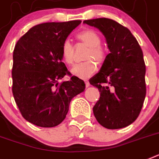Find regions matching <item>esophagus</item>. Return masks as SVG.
Returning <instances> with one entry per match:
<instances>
[{"label": "esophagus", "mask_w": 159, "mask_h": 159, "mask_svg": "<svg viewBox=\"0 0 159 159\" xmlns=\"http://www.w3.org/2000/svg\"><path fill=\"white\" fill-rule=\"evenodd\" d=\"M85 84H86V87H89L90 86V84H89V81L88 80H85Z\"/></svg>", "instance_id": "obj_1"}]
</instances>
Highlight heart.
<instances>
[{"label": "heart", "instance_id": "1", "mask_svg": "<svg viewBox=\"0 0 159 159\" xmlns=\"http://www.w3.org/2000/svg\"><path fill=\"white\" fill-rule=\"evenodd\" d=\"M77 37L80 40L84 43L90 48V50L86 55V58L93 57L98 63H102L106 58V53L103 48H101L100 35L95 31L91 29H85L78 34ZM61 54L63 59L67 64H72L74 61V48L69 39H66L61 45ZM97 69V64L92 59L75 65L70 70L71 73L80 78H87Z\"/></svg>", "mask_w": 159, "mask_h": 159}]
</instances>
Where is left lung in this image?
Wrapping results in <instances>:
<instances>
[{
	"label": "left lung",
	"instance_id": "8db88e82",
	"mask_svg": "<svg viewBox=\"0 0 159 159\" xmlns=\"http://www.w3.org/2000/svg\"><path fill=\"white\" fill-rule=\"evenodd\" d=\"M106 38L110 53L89 80L100 92L93 106L96 119L108 129L130 125L137 119L146 94L145 65L141 46L131 31L110 18L84 20Z\"/></svg>",
	"mask_w": 159,
	"mask_h": 159
}]
</instances>
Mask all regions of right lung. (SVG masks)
I'll list each match as a JSON object with an SVG mask.
<instances>
[{"label": "right lung", "instance_id": "right-lung-1", "mask_svg": "<svg viewBox=\"0 0 159 159\" xmlns=\"http://www.w3.org/2000/svg\"><path fill=\"white\" fill-rule=\"evenodd\" d=\"M80 20L45 23L31 27L14 47L13 95L27 121L53 128L63 121L72 98L84 91V80L69 75L62 62L61 45Z\"/></svg>", "mask_w": 159, "mask_h": 159}]
</instances>
